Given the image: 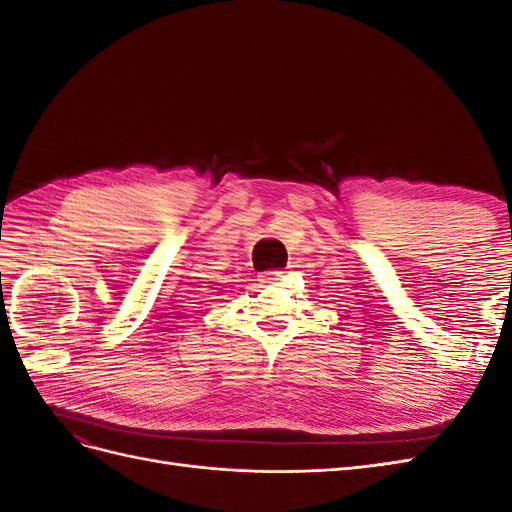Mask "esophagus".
Listing matches in <instances>:
<instances>
[{"label":"esophagus","mask_w":512,"mask_h":512,"mask_svg":"<svg viewBox=\"0 0 512 512\" xmlns=\"http://www.w3.org/2000/svg\"><path fill=\"white\" fill-rule=\"evenodd\" d=\"M260 277H262V282H277L280 277H284V271H265V273H260Z\"/></svg>","instance_id":"esophagus-1"}]
</instances>
